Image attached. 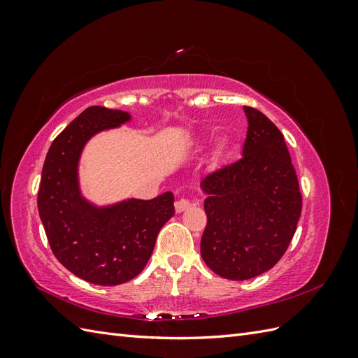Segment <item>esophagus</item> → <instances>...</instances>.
Instances as JSON below:
<instances>
[{
  "mask_svg": "<svg viewBox=\"0 0 358 358\" xmlns=\"http://www.w3.org/2000/svg\"><path fill=\"white\" fill-rule=\"evenodd\" d=\"M191 206H192V201H191V200H188V199H179V200L175 203V209H176L178 213H180V212H183V210H187L188 208H191Z\"/></svg>",
  "mask_w": 358,
  "mask_h": 358,
  "instance_id": "34e87169",
  "label": "esophagus"
}]
</instances>
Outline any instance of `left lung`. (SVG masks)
I'll return each instance as SVG.
<instances>
[{"label": "left lung", "mask_w": 358, "mask_h": 358, "mask_svg": "<svg viewBox=\"0 0 358 358\" xmlns=\"http://www.w3.org/2000/svg\"><path fill=\"white\" fill-rule=\"evenodd\" d=\"M242 158L206 176L208 215L200 251L216 275L245 280L267 272L287 251L301 213V194L282 133L243 106Z\"/></svg>", "instance_id": "obj_1"}]
</instances>
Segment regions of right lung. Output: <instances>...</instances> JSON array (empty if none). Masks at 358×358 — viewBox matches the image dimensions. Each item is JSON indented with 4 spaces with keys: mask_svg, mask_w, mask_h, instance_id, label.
<instances>
[{
    "mask_svg": "<svg viewBox=\"0 0 358 358\" xmlns=\"http://www.w3.org/2000/svg\"><path fill=\"white\" fill-rule=\"evenodd\" d=\"M129 119L122 110L88 107L53 140L41 171L37 206L52 252L73 275L96 285L124 284L142 272L162 225L175 215L171 192L104 208L80 194L83 146Z\"/></svg>",
    "mask_w": 358,
    "mask_h": 358,
    "instance_id": "right-lung-1",
    "label": "right lung"
}]
</instances>
